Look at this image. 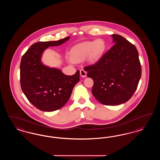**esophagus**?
<instances>
[{
  "instance_id": "obj_1",
  "label": "esophagus",
  "mask_w": 160,
  "mask_h": 160,
  "mask_svg": "<svg viewBox=\"0 0 160 160\" xmlns=\"http://www.w3.org/2000/svg\"><path fill=\"white\" fill-rule=\"evenodd\" d=\"M80 76L82 77H86V75H87L86 71L84 69H82L80 70Z\"/></svg>"
}]
</instances>
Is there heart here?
<instances>
[{
    "mask_svg": "<svg viewBox=\"0 0 160 160\" xmlns=\"http://www.w3.org/2000/svg\"><path fill=\"white\" fill-rule=\"evenodd\" d=\"M105 48V42L101 39H98L77 45L72 48L71 54L73 59L76 60L84 58L89 54L90 60L95 61L102 54Z\"/></svg>",
    "mask_w": 160,
    "mask_h": 160,
    "instance_id": "heart-1",
    "label": "heart"
}]
</instances>
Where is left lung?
<instances>
[{"label": "left lung", "mask_w": 160, "mask_h": 160, "mask_svg": "<svg viewBox=\"0 0 160 160\" xmlns=\"http://www.w3.org/2000/svg\"><path fill=\"white\" fill-rule=\"evenodd\" d=\"M111 36L114 46L84 70L93 80L94 97L102 104L117 106L128 101L136 91L142 68L134 45L121 35Z\"/></svg>", "instance_id": "8db88e82"}]
</instances>
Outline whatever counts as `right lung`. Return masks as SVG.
Segmentation results:
<instances>
[{
	"label": "right lung",
	"mask_w": 160,
	"mask_h": 160,
	"mask_svg": "<svg viewBox=\"0 0 160 160\" xmlns=\"http://www.w3.org/2000/svg\"><path fill=\"white\" fill-rule=\"evenodd\" d=\"M69 38L36 42L22 58V89L29 102L40 110L53 112L61 108L67 102L74 87L80 80L79 70L73 76H67L61 69L47 66L41 61L46 49L61 46Z\"/></svg>",
	"instance_id": "add662e5"
}]
</instances>
